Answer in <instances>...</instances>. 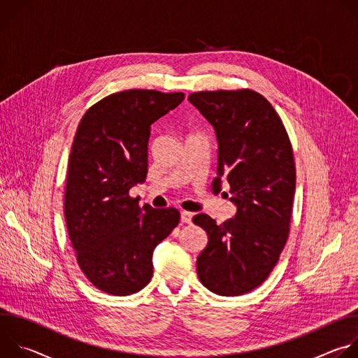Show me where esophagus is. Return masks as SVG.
Segmentation results:
<instances>
[{
  "label": "esophagus",
  "mask_w": 358,
  "mask_h": 358,
  "mask_svg": "<svg viewBox=\"0 0 358 358\" xmlns=\"http://www.w3.org/2000/svg\"><path fill=\"white\" fill-rule=\"evenodd\" d=\"M192 217H194V214H192V213L181 211V222H184V224H191Z\"/></svg>",
  "instance_id": "obj_1"
}]
</instances>
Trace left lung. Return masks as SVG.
I'll return each instance as SVG.
<instances>
[{
	"label": "left lung",
	"mask_w": 358,
	"mask_h": 358,
	"mask_svg": "<svg viewBox=\"0 0 358 358\" xmlns=\"http://www.w3.org/2000/svg\"><path fill=\"white\" fill-rule=\"evenodd\" d=\"M188 101L217 134L213 189L220 192L227 181L236 207L221 225L207 214L192 218L208 235L196 273L211 292L239 296L269 276L286 243L296 188L292 144L280 117L257 92H196Z\"/></svg>",
	"instance_id": "obj_1"
}]
</instances>
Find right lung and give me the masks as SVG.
I'll return each mask as SVG.
<instances>
[{"instance_id": "obj_1", "label": "right lung", "mask_w": 358, "mask_h": 358, "mask_svg": "<svg viewBox=\"0 0 358 358\" xmlns=\"http://www.w3.org/2000/svg\"><path fill=\"white\" fill-rule=\"evenodd\" d=\"M184 93L131 89L97 101L72 144L65 220L78 264L101 292L127 296L152 276V250L180 221L176 208L138 207L131 187L145 181L151 124Z\"/></svg>"}]
</instances>
